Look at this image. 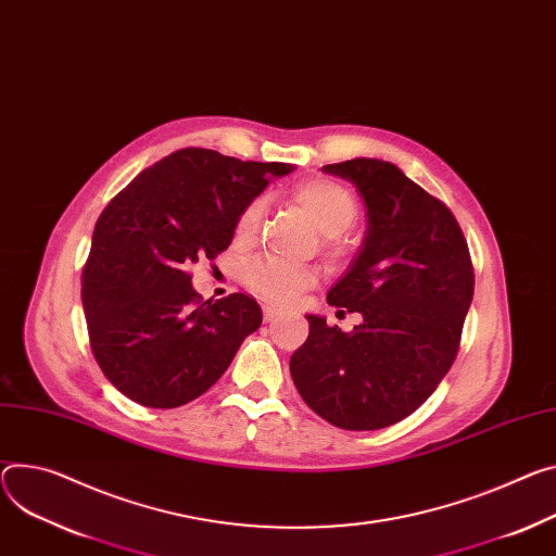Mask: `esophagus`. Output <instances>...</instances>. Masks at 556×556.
I'll return each instance as SVG.
<instances>
[{
  "instance_id": "esophagus-1",
  "label": "esophagus",
  "mask_w": 556,
  "mask_h": 556,
  "mask_svg": "<svg viewBox=\"0 0 556 556\" xmlns=\"http://www.w3.org/2000/svg\"><path fill=\"white\" fill-rule=\"evenodd\" d=\"M279 315H281V308L270 306V304H266V306H264V321H268V324H270V321H275Z\"/></svg>"
}]
</instances>
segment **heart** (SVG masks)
Instances as JSON below:
<instances>
[{
  "label": "heart",
  "mask_w": 556,
  "mask_h": 556,
  "mask_svg": "<svg viewBox=\"0 0 556 556\" xmlns=\"http://www.w3.org/2000/svg\"><path fill=\"white\" fill-rule=\"evenodd\" d=\"M294 201L326 237L341 235L357 217V199L348 188L330 179H311L301 184L294 190ZM262 217L264 199H252L237 217L235 237L239 241L255 239ZM241 279L255 294L286 304L317 281V270L311 266H294L273 257H262L243 266Z\"/></svg>",
  "instance_id": "b5f03b06"
}]
</instances>
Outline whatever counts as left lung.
<instances>
[{
  "label": "left lung",
  "mask_w": 556,
  "mask_h": 556,
  "mask_svg": "<svg viewBox=\"0 0 556 556\" xmlns=\"http://www.w3.org/2000/svg\"><path fill=\"white\" fill-rule=\"evenodd\" d=\"M357 188L366 237L328 304L359 313L343 332L306 315L311 332L290 357L308 406L343 430H379L413 415L457 357L472 304L468 243L439 199L390 162L357 157L321 168Z\"/></svg>",
  "instance_id": "obj_1"
}]
</instances>
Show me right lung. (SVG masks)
<instances>
[{
	"instance_id": "add662e5",
	"label": "right lung",
	"mask_w": 556,
	"mask_h": 556,
	"mask_svg": "<svg viewBox=\"0 0 556 556\" xmlns=\"http://www.w3.org/2000/svg\"><path fill=\"white\" fill-rule=\"evenodd\" d=\"M294 166L184 148L141 170L99 215L81 277L92 355L146 408H177L230 366L262 308L235 292L201 304L188 270L215 260L239 213Z\"/></svg>"
}]
</instances>
